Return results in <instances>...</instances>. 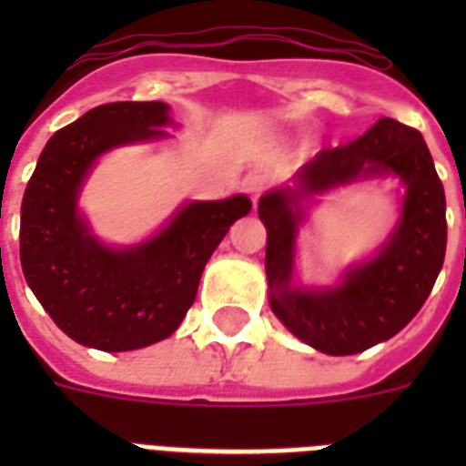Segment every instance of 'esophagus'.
<instances>
[{"label":"esophagus","instance_id":"1","mask_svg":"<svg viewBox=\"0 0 466 466\" xmlns=\"http://www.w3.org/2000/svg\"><path fill=\"white\" fill-rule=\"evenodd\" d=\"M266 188H268V176L266 174H248L247 178H244V190H247L248 198L254 200V205Z\"/></svg>","mask_w":466,"mask_h":466}]
</instances>
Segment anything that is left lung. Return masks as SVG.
<instances>
[{"mask_svg": "<svg viewBox=\"0 0 466 466\" xmlns=\"http://www.w3.org/2000/svg\"><path fill=\"white\" fill-rule=\"evenodd\" d=\"M397 175L405 186L400 219L375 255L341 274L336 286L307 289L294 280L299 229L319 195L350 182ZM266 225L270 309L302 343L326 355H355L390 340L433 290L445 261V190L419 130L380 118L346 147L321 149L292 186L258 200Z\"/></svg>", "mask_w": 466, "mask_h": 466, "instance_id": "left-lung-1", "label": "left lung"}]
</instances>
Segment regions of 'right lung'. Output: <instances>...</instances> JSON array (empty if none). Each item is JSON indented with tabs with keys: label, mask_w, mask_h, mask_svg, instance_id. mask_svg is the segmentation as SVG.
<instances>
[{
	"label": "right lung",
	"mask_w": 466,
	"mask_h": 466,
	"mask_svg": "<svg viewBox=\"0 0 466 466\" xmlns=\"http://www.w3.org/2000/svg\"><path fill=\"white\" fill-rule=\"evenodd\" d=\"M161 101H116L86 111L47 140L21 203V268L69 339L123 353L168 339L196 299L212 251L251 200H188L149 239L111 247L94 234L79 196L111 149L168 140Z\"/></svg>",
	"instance_id": "1"
}]
</instances>
